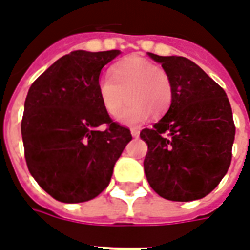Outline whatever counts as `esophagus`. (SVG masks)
<instances>
[{
    "label": "esophagus",
    "instance_id": "1",
    "mask_svg": "<svg viewBox=\"0 0 250 250\" xmlns=\"http://www.w3.org/2000/svg\"><path fill=\"white\" fill-rule=\"evenodd\" d=\"M131 135H132L133 138H139V135H140V131L138 128H131Z\"/></svg>",
    "mask_w": 250,
    "mask_h": 250
}]
</instances>
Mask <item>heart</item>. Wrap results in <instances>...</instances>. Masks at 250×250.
Instances as JSON below:
<instances>
[{"mask_svg":"<svg viewBox=\"0 0 250 250\" xmlns=\"http://www.w3.org/2000/svg\"><path fill=\"white\" fill-rule=\"evenodd\" d=\"M97 91L104 111L117 117L129 102L119 122L140 125L150 114L160 117L167 111L173 100L170 76L161 66L140 56L125 57L112 66L110 76L101 77Z\"/></svg>","mask_w":250,"mask_h":250,"instance_id":"1","label":"heart"}]
</instances>
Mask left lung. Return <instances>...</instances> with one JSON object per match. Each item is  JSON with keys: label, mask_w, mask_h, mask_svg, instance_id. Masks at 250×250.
Masks as SVG:
<instances>
[{"label": "left lung", "mask_w": 250, "mask_h": 250, "mask_svg": "<svg viewBox=\"0 0 250 250\" xmlns=\"http://www.w3.org/2000/svg\"><path fill=\"white\" fill-rule=\"evenodd\" d=\"M148 56L170 76L167 114L144 128V171L160 197L197 201L219 185L231 165L235 123L226 91L195 62L182 56Z\"/></svg>", "instance_id": "8db88e82"}]
</instances>
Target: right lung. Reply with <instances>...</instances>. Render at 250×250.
<instances>
[{
  "mask_svg": "<svg viewBox=\"0 0 250 250\" xmlns=\"http://www.w3.org/2000/svg\"><path fill=\"white\" fill-rule=\"evenodd\" d=\"M121 51H73L32 83L21 131L34 180L56 201H90L107 188L114 165L131 142L101 104V70ZM108 125L104 131L98 127Z\"/></svg>",
  "mask_w": 250,
  "mask_h": 250,
  "instance_id": "right-lung-1",
  "label": "right lung"
}]
</instances>
